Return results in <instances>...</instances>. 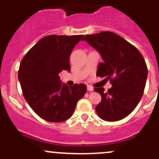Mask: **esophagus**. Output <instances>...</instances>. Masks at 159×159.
Wrapping results in <instances>:
<instances>
[{
	"label": "esophagus",
	"instance_id": "esophagus-1",
	"mask_svg": "<svg viewBox=\"0 0 159 159\" xmlns=\"http://www.w3.org/2000/svg\"><path fill=\"white\" fill-rule=\"evenodd\" d=\"M87 89H88V91H94V89H93V88L91 87V86H90V85H88Z\"/></svg>",
	"mask_w": 159,
	"mask_h": 159
}]
</instances>
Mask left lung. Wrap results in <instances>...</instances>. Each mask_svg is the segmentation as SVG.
<instances>
[{
  "label": "left lung",
  "instance_id": "left-lung-1",
  "mask_svg": "<svg viewBox=\"0 0 159 159\" xmlns=\"http://www.w3.org/2000/svg\"><path fill=\"white\" fill-rule=\"evenodd\" d=\"M85 41L100 54L103 62L98 66L96 75L110 80L112 87L94 89L102 96L95 107L98 115L107 121L123 119L130 115L144 93L148 68L145 59L135 47L111 31L85 35Z\"/></svg>",
  "mask_w": 159,
  "mask_h": 159
}]
</instances>
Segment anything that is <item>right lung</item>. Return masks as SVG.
Listing matches in <instances>:
<instances>
[{
  "label": "right lung",
  "instance_id": "1",
  "mask_svg": "<svg viewBox=\"0 0 159 159\" xmlns=\"http://www.w3.org/2000/svg\"><path fill=\"white\" fill-rule=\"evenodd\" d=\"M83 37H44L20 62L18 79L24 97L38 116L50 122H61L70 118L77 102L87 91L84 84L68 86L59 77L63 70H70V53Z\"/></svg>",
  "mask_w": 159,
  "mask_h": 159
}]
</instances>
